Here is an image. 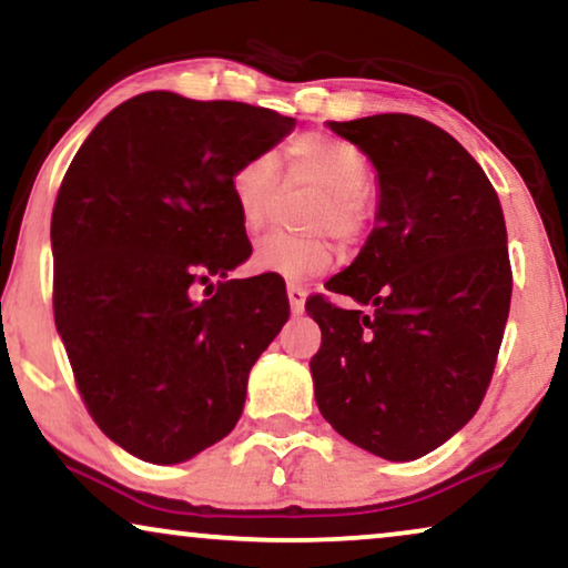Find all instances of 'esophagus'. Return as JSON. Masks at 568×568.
Masks as SVG:
<instances>
[{"instance_id": "34e87169", "label": "esophagus", "mask_w": 568, "mask_h": 568, "mask_svg": "<svg viewBox=\"0 0 568 568\" xmlns=\"http://www.w3.org/2000/svg\"><path fill=\"white\" fill-rule=\"evenodd\" d=\"M286 294H290V307L294 315H302L305 313V300H307V292L302 284H286Z\"/></svg>"}]
</instances>
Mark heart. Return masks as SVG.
<instances>
[{
	"mask_svg": "<svg viewBox=\"0 0 568 568\" xmlns=\"http://www.w3.org/2000/svg\"><path fill=\"white\" fill-rule=\"evenodd\" d=\"M286 185L315 189L302 224L310 232L263 237L251 255L255 274L305 278L328 271L338 258L333 235L354 243L367 222L362 191L367 185V160L354 144L331 136H302L286 146ZM230 193L245 230L266 227L274 216L282 183L271 154H253L230 175Z\"/></svg>",
	"mask_w": 568,
	"mask_h": 568,
	"instance_id": "obj_1",
	"label": "heart"
}]
</instances>
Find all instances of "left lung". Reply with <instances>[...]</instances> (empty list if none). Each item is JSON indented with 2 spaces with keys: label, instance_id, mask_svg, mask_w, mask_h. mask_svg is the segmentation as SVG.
<instances>
[{
  "label": "left lung",
  "instance_id": "1",
  "mask_svg": "<svg viewBox=\"0 0 568 568\" xmlns=\"http://www.w3.org/2000/svg\"><path fill=\"white\" fill-rule=\"evenodd\" d=\"M377 170V214L348 268L325 284L356 305L307 300L323 344L315 400L341 437L385 460H416L484 400L509 317L507 227L465 146L408 113L328 121Z\"/></svg>",
  "mask_w": 568,
  "mask_h": 568
}]
</instances>
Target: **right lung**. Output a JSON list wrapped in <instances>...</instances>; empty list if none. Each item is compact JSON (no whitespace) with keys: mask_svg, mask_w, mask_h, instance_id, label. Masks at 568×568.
Returning a JSON list of instances; mask_svg holds the SVG:
<instances>
[{"mask_svg":"<svg viewBox=\"0 0 568 568\" xmlns=\"http://www.w3.org/2000/svg\"><path fill=\"white\" fill-rule=\"evenodd\" d=\"M294 119L154 90L84 139L51 216L53 317L90 416L139 460L175 465L235 429L247 375L290 317L251 258L230 175ZM212 286V284H209Z\"/></svg>","mask_w":568,"mask_h":568,"instance_id":"1","label":"right lung"}]
</instances>
